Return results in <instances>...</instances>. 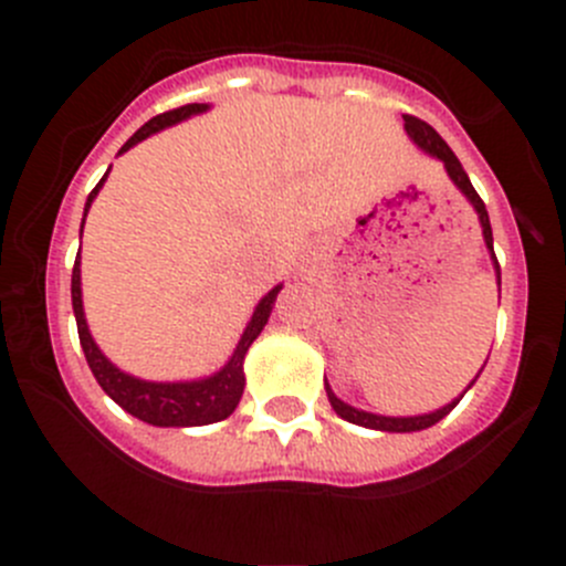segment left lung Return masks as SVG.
<instances>
[{"label": "left lung", "instance_id": "8db88e82", "mask_svg": "<svg viewBox=\"0 0 566 566\" xmlns=\"http://www.w3.org/2000/svg\"><path fill=\"white\" fill-rule=\"evenodd\" d=\"M402 119H405V130H408V136L413 139V145L419 147L421 153H427V156L438 158V161L443 164L449 180H452L454 186L460 188V193L468 199V205L476 210V219H479V224H482L484 247H488L490 260H493V268H495V284H499V290H501V268H499V260H495V251H493V230H490V216H488V208H484V202L479 199L476 188H473L471 180H468L465 169H462V164L458 161V156L452 153V147H449L447 142L438 136V130L432 128V125H427L424 119H419V117H410V114H405ZM484 364H488V361H484ZM482 369H479V373H482ZM479 373H476V378H479ZM476 378H473L471 384L465 386V391L471 389L473 384H476ZM465 391H462L458 399H452V402L443 405V408L430 410V413L380 416V413H369V410H361V408H353V405H347L345 399L336 397L334 389L328 386V380H325V394H328V402H331V408L336 410V416H342V419L350 421V424L367 427V430H380V432H419V430H427V427L438 424V421H441L447 413H452V410L458 408L460 399L465 397Z\"/></svg>", "mask_w": 566, "mask_h": 566}]
</instances>
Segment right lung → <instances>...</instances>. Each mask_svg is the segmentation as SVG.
<instances>
[{"label":"right lung","mask_w":566,"mask_h":566,"mask_svg":"<svg viewBox=\"0 0 566 566\" xmlns=\"http://www.w3.org/2000/svg\"><path fill=\"white\" fill-rule=\"evenodd\" d=\"M210 104H188L172 112H164L158 117H153L150 123L142 125L123 147H119L117 156L128 153L130 147L139 145L147 136L158 134V130L169 128V125L182 123V119L193 117V114L208 112ZM112 169V167H108ZM106 175L101 177L98 186L90 191L87 205H84V219H87L90 208H93L95 197L104 188ZM84 219H82V232H84ZM282 284H276L273 290H268L260 298V304L251 312L247 328H243L241 339H238L235 350L227 358V364L221 369H216L213 375H205V378L193 380H145L136 378V375L123 373L119 367H114L112 361L104 356L98 345H95L93 334H90L87 317H84V304H82V251L76 254V265H73L71 276V298H73V315H76L78 325V342H82V350L87 356L90 369H93L95 380L101 384L108 397L119 405L123 410H128L130 416H136L139 421H147L153 427H202L213 424V421L227 419L232 410L241 402L243 386H247V375H243V361H247V353L251 342L260 336V331L265 328L268 317H271L273 301H276Z\"/></svg>","instance_id":"right-lung-1"}]
</instances>
